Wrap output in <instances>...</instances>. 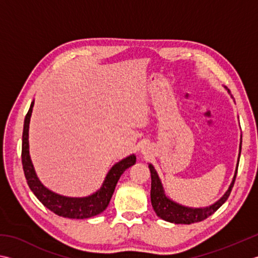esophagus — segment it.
<instances>
[{"mask_svg":"<svg viewBox=\"0 0 258 258\" xmlns=\"http://www.w3.org/2000/svg\"><path fill=\"white\" fill-rule=\"evenodd\" d=\"M143 153H146V150H143Z\"/></svg>","mask_w":258,"mask_h":258,"instance_id":"obj_1","label":"esophagus"}]
</instances>
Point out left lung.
Masks as SVG:
<instances>
[{
  "label": "left lung",
  "mask_w": 258,
  "mask_h": 258,
  "mask_svg": "<svg viewBox=\"0 0 258 258\" xmlns=\"http://www.w3.org/2000/svg\"><path fill=\"white\" fill-rule=\"evenodd\" d=\"M241 151V144L240 149ZM239 163V159H238ZM149 169L151 171V203H152V207L155 211V214L158 215L161 219L165 221H169V223L173 224H195L198 223V221H203L208 218L209 216L216 213L221 206H223L226 200L228 199V197L231 192V189H233L236 175H237V170L234 176L233 182H231L229 189L227 190V192L224 195L223 198L217 201V203L210 207H207V208H188V207L180 206L178 204L173 203L170 199L165 197L163 192L162 184H161V181L158 176V173L154 170L153 165H149ZM237 169H238V164H237Z\"/></svg>",
  "instance_id": "obj_1"
}]
</instances>
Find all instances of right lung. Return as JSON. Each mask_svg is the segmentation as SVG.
Returning <instances> with one entry per match:
<instances>
[{
    "label": "right lung",
    "instance_id": "add662e5",
    "mask_svg": "<svg viewBox=\"0 0 258 258\" xmlns=\"http://www.w3.org/2000/svg\"><path fill=\"white\" fill-rule=\"evenodd\" d=\"M32 107L33 102L31 103V106H30L24 118L21 153L22 166L29 188L31 189L40 203L58 216L73 219H85L103 213L107 208L120 175L123 174L126 169H128L130 166H132L135 163V156L131 155L117 164H115L110 169L107 176H106L102 189L98 190L93 196L86 197V198H68V197L53 194L47 188H44L37 178L29 155V123L30 117H31Z\"/></svg>",
    "mask_w": 258,
    "mask_h": 258
}]
</instances>
